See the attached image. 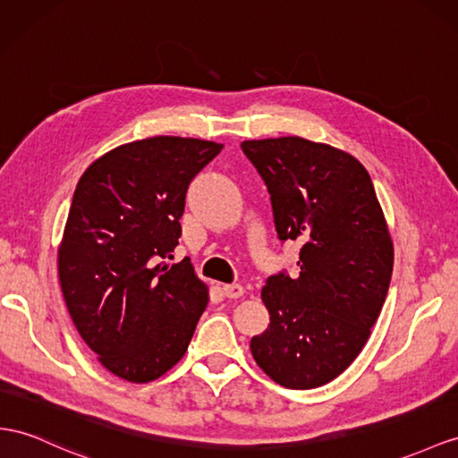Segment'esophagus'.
<instances>
[{"label": "esophagus", "instance_id": "1", "mask_svg": "<svg viewBox=\"0 0 458 458\" xmlns=\"http://www.w3.org/2000/svg\"><path fill=\"white\" fill-rule=\"evenodd\" d=\"M222 294L230 300H236L243 296V286L242 284H225L222 286Z\"/></svg>", "mask_w": 458, "mask_h": 458}]
</instances>
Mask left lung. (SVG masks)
<instances>
[{
	"mask_svg": "<svg viewBox=\"0 0 458 458\" xmlns=\"http://www.w3.org/2000/svg\"><path fill=\"white\" fill-rule=\"evenodd\" d=\"M243 155L271 195L280 242L301 243L298 276L278 273L261 290L271 323L251 354L288 389L338 377L366 346L393 275V242L368 170L301 137L243 140Z\"/></svg>",
	"mask_w": 458,
	"mask_h": 458,
	"instance_id": "1",
	"label": "left lung"
}]
</instances>
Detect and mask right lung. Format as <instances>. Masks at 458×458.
<instances>
[{"instance_id": "add662e5", "label": "right lung", "mask_w": 458, "mask_h": 458, "mask_svg": "<svg viewBox=\"0 0 458 458\" xmlns=\"http://www.w3.org/2000/svg\"><path fill=\"white\" fill-rule=\"evenodd\" d=\"M222 145L190 137L133 140L81 175L57 250L65 306L81 338L117 377L172 369L208 292L191 261L170 263L191 180Z\"/></svg>"}]
</instances>
